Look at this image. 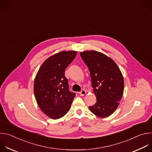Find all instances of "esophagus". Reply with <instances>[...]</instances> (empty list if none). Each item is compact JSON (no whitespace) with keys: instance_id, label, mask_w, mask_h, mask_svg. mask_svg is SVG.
<instances>
[{"instance_id":"34e87169","label":"esophagus","mask_w":152,"mask_h":152,"mask_svg":"<svg viewBox=\"0 0 152 152\" xmlns=\"http://www.w3.org/2000/svg\"><path fill=\"white\" fill-rule=\"evenodd\" d=\"M86 93V91H85V90H81L80 92H79V94H80V96H83L85 95Z\"/></svg>"}]
</instances>
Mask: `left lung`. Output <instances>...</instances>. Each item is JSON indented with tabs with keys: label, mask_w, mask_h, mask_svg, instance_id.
<instances>
[{
	"label": "left lung",
	"mask_w": 152,
	"mask_h": 152,
	"mask_svg": "<svg viewBox=\"0 0 152 152\" xmlns=\"http://www.w3.org/2000/svg\"><path fill=\"white\" fill-rule=\"evenodd\" d=\"M80 55L88 67L97 99L96 104L89 106V109L99 117L110 116L116 110L123 94L122 73L116 63L101 52L85 51Z\"/></svg>",
	"instance_id": "obj_1"
}]
</instances>
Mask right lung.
Listing matches in <instances>:
<instances>
[{
  "label": "right lung",
  "instance_id": "1",
  "mask_svg": "<svg viewBox=\"0 0 152 152\" xmlns=\"http://www.w3.org/2000/svg\"><path fill=\"white\" fill-rule=\"evenodd\" d=\"M76 51H62L48 58L34 80V91L41 110L52 119H58L70 109L76 94L69 90L65 70L76 57Z\"/></svg>",
  "mask_w": 152,
  "mask_h": 152
}]
</instances>
